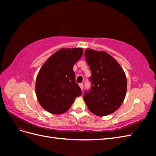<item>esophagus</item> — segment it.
<instances>
[{
	"mask_svg": "<svg viewBox=\"0 0 156 156\" xmlns=\"http://www.w3.org/2000/svg\"><path fill=\"white\" fill-rule=\"evenodd\" d=\"M79 86L80 87V88H81V90H83V83H79Z\"/></svg>",
	"mask_w": 156,
	"mask_h": 156,
	"instance_id": "obj_1",
	"label": "esophagus"
}]
</instances>
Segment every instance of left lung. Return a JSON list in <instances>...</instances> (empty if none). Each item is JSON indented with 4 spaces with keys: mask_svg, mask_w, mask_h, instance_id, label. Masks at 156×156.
I'll use <instances>...</instances> for the list:
<instances>
[{
    "mask_svg": "<svg viewBox=\"0 0 156 156\" xmlns=\"http://www.w3.org/2000/svg\"><path fill=\"white\" fill-rule=\"evenodd\" d=\"M84 56L92 75L89 78L91 88L84 92V100L94 115H110L120 107L125 98V73L117 61L105 51L87 49Z\"/></svg>",
    "mask_w": 156,
    "mask_h": 156,
    "instance_id": "8db88e82",
    "label": "left lung"
}]
</instances>
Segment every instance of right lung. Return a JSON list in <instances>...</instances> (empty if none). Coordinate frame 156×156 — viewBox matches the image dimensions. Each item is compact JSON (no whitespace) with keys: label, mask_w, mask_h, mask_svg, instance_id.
I'll use <instances>...</instances> for the list:
<instances>
[{"label":"right lung","mask_w":156,"mask_h":156,"mask_svg":"<svg viewBox=\"0 0 156 156\" xmlns=\"http://www.w3.org/2000/svg\"><path fill=\"white\" fill-rule=\"evenodd\" d=\"M83 49H60L51 55L40 69L36 81L40 104L52 114L66 112L81 89L75 82L74 64L81 58Z\"/></svg>","instance_id":"1"}]
</instances>
